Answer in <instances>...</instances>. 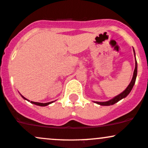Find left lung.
Listing matches in <instances>:
<instances>
[{"label":"left lung","instance_id":"obj_1","mask_svg":"<svg viewBox=\"0 0 148 148\" xmlns=\"http://www.w3.org/2000/svg\"><path fill=\"white\" fill-rule=\"evenodd\" d=\"M134 54H135V51H134ZM137 72H138V64H137V61H135V70H134V74H133V77H132V81L130 83V84L128 85L127 87L126 88L125 91L122 93L120 94L119 95H117V97H115L114 98H113L110 101H107V102H96L97 104H99L100 105H103V106H109V105H112V104H115L117 102L121 100L123 98L126 97L128 95L130 94V92H131L132 90V87H133L134 84L135 83V80H136V77H137Z\"/></svg>","mask_w":148,"mask_h":148}]
</instances>
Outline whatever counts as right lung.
<instances>
[{"instance_id": "add662e5", "label": "right lung", "mask_w": 148, "mask_h": 148, "mask_svg": "<svg viewBox=\"0 0 148 148\" xmlns=\"http://www.w3.org/2000/svg\"><path fill=\"white\" fill-rule=\"evenodd\" d=\"M21 96H22V95H21ZM22 97H23V99H26V98H25L24 97H23V96H22ZM31 102L32 103V104H36V105H38V106H43V107H44V106L49 105V104H51V103H52V102H47V103H39V102H32V101H31Z\"/></svg>"}]
</instances>
